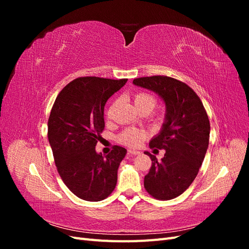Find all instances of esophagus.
I'll list each match as a JSON object with an SVG mask.
<instances>
[{
	"instance_id": "obj_1",
	"label": "esophagus",
	"mask_w": 249,
	"mask_h": 249,
	"mask_svg": "<svg viewBox=\"0 0 249 249\" xmlns=\"http://www.w3.org/2000/svg\"><path fill=\"white\" fill-rule=\"evenodd\" d=\"M127 153H129L130 155H139L140 152H138V150H134V149H129L127 150Z\"/></svg>"
}]
</instances>
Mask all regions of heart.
<instances>
[{
	"label": "heart",
	"instance_id": "1",
	"mask_svg": "<svg viewBox=\"0 0 249 249\" xmlns=\"http://www.w3.org/2000/svg\"><path fill=\"white\" fill-rule=\"evenodd\" d=\"M134 102L139 110L143 111L145 109H149L152 111L156 106L157 99L153 93L147 92V91H139L137 93H135ZM113 107H114V105H112L108 110V117L111 116ZM146 138H147L146 132L138 130V129H134V127H129V129H125L123 133L119 134L118 142L126 146L136 147L140 145V143L143 140H145Z\"/></svg>",
	"mask_w": 249,
	"mask_h": 249
}]
</instances>
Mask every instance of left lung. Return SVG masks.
I'll list each match as a JSON object with an SVG mask.
<instances>
[{"mask_svg": "<svg viewBox=\"0 0 249 249\" xmlns=\"http://www.w3.org/2000/svg\"><path fill=\"white\" fill-rule=\"evenodd\" d=\"M135 85L153 90L166 105V116L160 134L149 142L150 148L165 149L144 177V188L159 200L173 199L185 192L196 178L208 149L210 120L194 90L186 83L167 76L134 79Z\"/></svg>", "mask_w": 249, "mask_h": 249, "instance_id": "obj_1", "label": "left lung"}]
</instances>
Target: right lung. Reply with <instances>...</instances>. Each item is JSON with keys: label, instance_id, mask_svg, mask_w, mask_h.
Instances as JSON below:
<instances>
[{"label": "right lung", "instance_id": "obj_1", "mask_svg": "<svg viewBox=\"0 0 249 249\" xmlns=\"http://www.w3.org/2000/svg\"><path fill=\"white\" fill-rule=\"evenodd\" d=\"M127 79L81 77L56 97L48 122V137L59 176L81 199L107 198L117 183V169L126 149L114 145L103 157L95 145L105 129L104 109Z\"/></svg>", "mask_w": 249, "mask_h": 249}]
</instances>
